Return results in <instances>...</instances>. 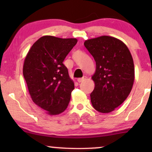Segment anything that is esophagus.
Returning <instances> with one entry per match:
<instances>
[{
    "instance_id": "esophagus-1",
    "label": "esophagus",
    "mask_w": 152,
    "mask_h": 152,
    "mask_svg": "<svg viewBox=\"0 0 152 152\" xmlns=\"http://www.w3.org/2000/svg\"><path fill=\"white\" fill-rule=\"evenodd\" d=\"M86 76H84V77H83V78H78L77 81H78V83H81V82L84 81V80L86 79Z\"/></svg>"
}]
</instances>
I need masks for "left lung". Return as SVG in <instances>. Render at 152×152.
I'll return each instance as SVG.
<instances>
[{"mask_svg": "<svg viewBox=\"0 0 152 152\" xmlns=\"http://www.w3.org/2000/svg\"><path fill=\"white\" fill-rule=\"evenodd\" d=\"M84 46L96 61L91 77L95 87L90 95L92 106L99 112H111L126 100L133 87L132 54L123 41L111 36L88 39Z\"/></svg>", "mask_w": 152, "mask_h": 152, "instance_id": "left-lung-1", "label": "left lung"}]
</instances>
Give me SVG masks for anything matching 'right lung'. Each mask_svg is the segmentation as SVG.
I'll use <instances>...</instances> for the list:
<instances>
[{
	"label": "right lung",
	"instance_id": "1",
	"mask_svg": "<svg viewBox=\"0 0 152 152\" xmlns=\"http://www.w3.org/2000/svg\"><path fill=\"white\" fill-rule=\"evenodd\" d=\"M76 38L42 36L26 55L23 74L31 99L49 115H58L66 109L74 83L63 64L77 43Z\"/></svg>",
	"mask_w": 152,
	"mask_h": 152
}]
</instances>
